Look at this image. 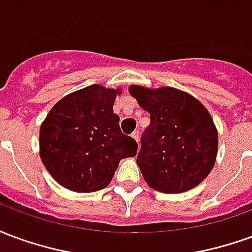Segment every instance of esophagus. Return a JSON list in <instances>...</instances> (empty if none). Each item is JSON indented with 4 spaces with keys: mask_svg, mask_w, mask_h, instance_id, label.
Wrapping results in <instances>:
<instances>
[{
    "mask_svg": "<svg viewBox=\"0 0 252 252\" xmlns=\"http://www.w3.org/2000/svg\"><path fill=\"white\" fill-rule=\"evenodd\" d=\"M132 137H133V139H135V140H139V131H133L132 132V135H131Z\"/></svg>",
    "mask_w": 252,
    "mask_h": 252,
    "instance_id": "esophagus-1",
    "label": "esophagus"
}]
</instances>
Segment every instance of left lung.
<instances>
[{"label": "left lung", "instance_id": "8db88e82", "mask_svg": "<svg viewBox=\"0 0 252 252\" xmlns=\"http://www.w3.org/2000/svg\"><path fill=\"white\" fill-rule=\"evenodd\" d=\"M129 93L150 113L136 163L144 181L162 193L200 185L217 155V129L209 112L193 95L174 88L132 85Z\"/></svg>", "mask_w": 252, "mask_h": 252}]
</instances>
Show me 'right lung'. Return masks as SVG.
Returning <instances> with one entry per match:
<instances>
[{
  "label": "right lung",
  "mask_w": 252,
  "mask_h": 252,
  "mask_svg": "<svg viewBox=\"0 0 252 252\" xmlns=\"http://www.w3.org/2000/svg\"><path fill=\"white\" fill-rule=\"evenodd\" d=\"M120 89L92 85L63 97L40 126V158L59 185L78 193L106 188L121 159L137 143L120 129L113 113Z\"/></svg>",
  "instance_id": "add662e5"
}]
</instances>
